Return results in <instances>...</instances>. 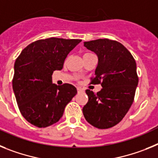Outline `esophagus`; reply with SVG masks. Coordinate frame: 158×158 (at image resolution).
<instances>
[{
    "label": "esophagus",
    "mask_w": 158,
    "mask_h": 158,
    "mask_svg": "<svg viewBox=\"0 0 158 158\" xmlns=\"http://www.w3.org/2000/svg\"><path fill=\"white\" fill-rule=\"evenodd\" d=\"M77 90H78V92H83V89H82V88H81V87H77Z\"/></svg>",
    "instance_id": "obj_1"
}]
</instances>
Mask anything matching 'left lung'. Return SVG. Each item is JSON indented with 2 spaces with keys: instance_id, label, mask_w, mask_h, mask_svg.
<instances>
[{
  "instance_id": "left-lung-1",
  "label": "left lung",
  "mask_w": 158,
  "mask_h": 158,
  "mask_svg": "<svg viewBox=\"0 0 158 158\" xmlns=\"http://www.w3.org/2000/svg\"><path fill=\"white\" fill-rule=\"evenodd\" d=\"M98 59L91 83L102 88L94 94L87 90L88 102L83 108L85 119L98 129H108L120 123L134 102L138 83L136 62L121 43L109 39L84 42Z\"/></svg>"
}]
</instances>
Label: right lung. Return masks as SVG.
<instances>
[{
  "label": "right lung",
  "instance_id": "1",
  "mask_svg": "<svg viewBox=\"0 0 158 158\" xmlns=\"http://www.w3.org/2000/svg\"><path fill=\"white\" fill-rule=\"evenodd\" d=\"M81 41L39 40L26 47L16 60L13 89L16 102L23 117L35 127L44 128L57 123L77 94L73 85L52 83V75L62 69L66 57Z\"/></svg>",
  "mask_w": 158,
  "mask_h": 158
}]
</instances>
